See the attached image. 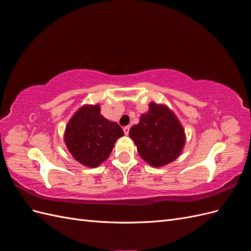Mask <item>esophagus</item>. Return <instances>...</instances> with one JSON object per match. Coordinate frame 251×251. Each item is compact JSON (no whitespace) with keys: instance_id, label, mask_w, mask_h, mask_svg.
Returning a JSON list of instances; mask_svg holds the SVG:
<instances>
[{"instance_id":"34e87169","label":"esophagus","mask_w":251,"mask_h":251,"mask_svg":"<svg viewBox=\"0 0 251 251\" xmlns=\"http://www.w3.org/2000/svg\"><path fill=\"white\" fill-rule=\"evenodd\" d=\"M124 132H125L126 135H128V132H130V126H125V127H124Z\"/></svg>"}]
</instances>
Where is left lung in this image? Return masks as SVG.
<instances>
[{"label":"left lung","mask_w":251,"mask_h":251,"mask_svg":"<svg viewBox=\"0 0 251 251\" xmlns=\"http://www.w3.org/2000/svg\"><path fill=\"white\" fill-rule=\"evenodd\" d=\"M140 157L155 168L169 164L179 157L185 144V134L176 115L164 104L151 102L138 125L130 130Z\"/></svg>","instance_id":"left-lung-1"}]
</instances>
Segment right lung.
Wrapping results in <instances>:
<instances>
[{
    "instance_id": "obj_1",
    "label": "right lung",
    "mask_w": 251,
    "mask_h": 251,
    "mask_svg": "<svg viewBox=\"0 0 251 251\" xmlns=\"http://www.w3.org/2000/svg\"><path fill=\"white\" fill-rule=\"evenodd\" d=\"M124 136L118 124L104 118L100 107L83 105L68 123L65 143L75 160L88 166H96L107 160L114 143Z\"/></svg>"
}]
</instances>
